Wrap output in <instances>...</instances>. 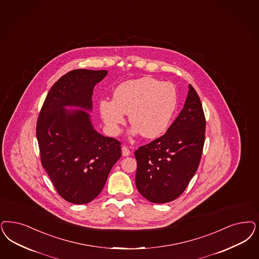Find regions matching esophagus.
I'll use <instances>...</instances> for the list:
<instances>
[{"label":"esophagus","instance_id":"esophagus-1","mask_svg":"<svg viewBox=\"0 0 259 259\" xmlns=\"http://www.w3.org/2000/svg\"><path fill=\"white\" fill-rule=\"evenodd\" d=\"M121 151H122V156H124V157H127V156H129L131 154V151L124 145L121 147Z\"/></svg>","mask_w":259,"mask_h":259}]
</instances>
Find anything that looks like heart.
<instances>
[{
  "instance_id": "1",
  "label": "heart",
  "mask_w": 259,
  "mask_h": 259,
  "mask_svg": "<svg viewBox=\"0 0 259 259\" xmlns=\"http://www.w3.org/2000/svg\"><path fill=\"white\" fill-rule=\"evenodd\" d=\"M177 107V93L168 82L152 77L125 81L113 93V100L99 102V112L109 133L116 136L129 114L132 135L154 139L165 132Z\"/></svg>"
}]
</instances>
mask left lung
<instances>
[{
  "mask_svg": "<svg viewBox=\"0 0 259 259\" xmlns=\"http://www.w3.org/2000/svg\"><path fill=\"white\" fill-rule=\"evenodd\" d=\"M205 132L202 103L189 85L185 106L166 133L135 151L136 186L145 199L164 204L185 191L201 161Z\"/></svg>",
  "mask_w": 259,
  "mask_h": 259,
  "instance_id": "left-lung-1",
  "label": "left lung"
}]
</instances>
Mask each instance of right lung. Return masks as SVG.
Listing matches in <instances>:
<instances>
[{"label": "right lung", "instance_id": "add662e5", "mask_svg": "<svg viewBox=\"0 0 259 259\" xmlns=\"http://www.w3.org/2000/svg\"><path fill=\"white\" fill-rule=\"evenodd\" d=\"M107 72H67L48 93L38 116L36 136L42 165L58 194L71 204H87L98 196L121 157V143L97 132L87 112L93 109L94 87Z\"/></svg>", "mask_w": 259, "mask_h": 259}]
</instances>
